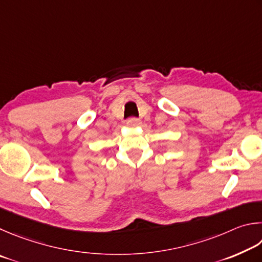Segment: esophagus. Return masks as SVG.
<instances>
[{
  "label": "esophagus",
  "mask_w": 262,
  "mask_h": 262,
  "mask_svg": "<svg viewBox=\"0 0 262 262\" xmlns=\"http://www.w3.org/2000/svg\"><path fill=\"white\" fill-rule=\"evenodd\" d=\"M140 123H141L140 119L136 118V117H131V118H128L127 121H126V124H127L128 126H138Z\"/></svg>",
  "instance_id": "obj_1"
}]
</instances>
